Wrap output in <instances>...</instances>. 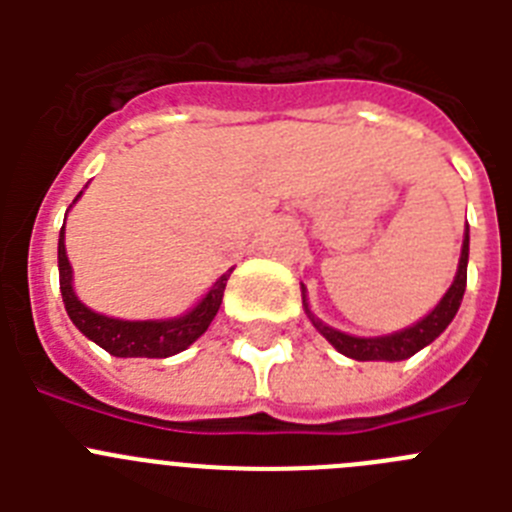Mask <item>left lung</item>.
Returning a JSON list of instances; mask_svg holds the SVG:
<instances>
[{"mask_svg":"<svg viewBox=\"0 0 512 512\" xmlns=\"http://www.w3.org/2000/svg\"><path fill=\"white\" fill-rule=\"evenodd\" d=\"M467 261H469V228L464 235V246H461V259H459V271H456L454 284L449 287V292L443 295V300L438 302L436 310L431 315H425L420 323H415L413 328H405L400 333H392V336L382 338H356L346 336L341 330L330 328V325L320 323L315 315L310 312L305 302V292H302V302H305L307 318L312 320V325L328 338L333 346L341 351L343 356L356 361H402L410 359L413 354H418L420 348L428 346L431 341H436L441 336L446 325L454 320L456 310L461 305V297H464V289H467Z\"/></svg>","mask_w":512,"mask_h":512,"instance_id":"1","label":"left lung"}]
</instances>
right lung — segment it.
I'll list each match as a JSON object with an SVG mask.
<instances>
[{"label": "right lung", "mask_w": 512, "mask_h": 512, "mask_svg": "<svg viewBox=\"0 0 512 512\" xmlns=\"http://www.w3.org/2000/svg\"><path fill=\"white\" fill-rule=\"evenodd\" d=\"M76 197H81V194H76ZM230 271L217 279L215 287L202 297L200 305L187 312L184 318L117 320L81 305L79 297L74 295V287H71V264L66 259V246H63V228L61 238H58V279H61L63 305H66L69 318L74 320L76 328L89 341L102 346L104 351H110L112 356H122V359H138V356H143V359H166V356H174L187 346H192L220 310Z\"/></svg>", "instance_id": "1"}]
</instances>
